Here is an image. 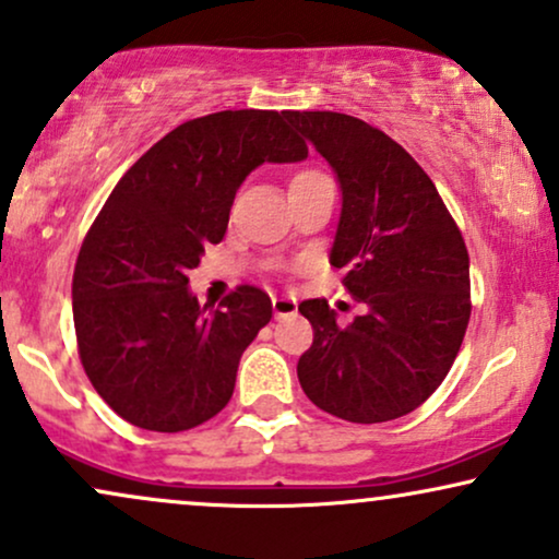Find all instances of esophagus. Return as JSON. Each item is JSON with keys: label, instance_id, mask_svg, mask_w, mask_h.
<instances>
[{"label": "esophagus", "instance_id": "obj_1", "mask_svg": "<svg viewBox=\"0 0 559 559\" xmlns=\"http://www.w3.org/2000/svg\"><path fill=\"white\" fill-rule=\"evenodd\" d=\"M297 299L294 297H275L273 299V312H275V320H284V318H292V314H297Z\"/></svg>", "mask_w": 559, "mask_h": 559}]
</instances>
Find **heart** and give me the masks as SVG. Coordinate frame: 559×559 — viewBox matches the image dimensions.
Wrapping results in <instances>:
<instances>
[{"mask_svg": "<svg viewBox=\"0 0 559 559\" xmlns=\"http://www.w3.org/2000/svg\"><path fill=\"white\" fill-rule=\"evenodd\" d=\"M301 177H307V174H301Z\"/></svg>", "mask_w": 559, "mask_h": 559, "instance_id": "b5f03b06", "label": "heart"}]
</instances>
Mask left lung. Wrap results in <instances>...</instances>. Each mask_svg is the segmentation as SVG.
Returning <instances> with one entry per match:
<instances>
[{"label": "left lung", "mask_w": 559, "mask_h": 559, "mask_svg": "<svg viewBox=\"0 0 559 559\" xmlns=\"http://www.w3.org/2000/svg\"><path fill=\"white\" fill-rule=\"evenodd\" d=\"M284 117L335 171L331 265L344 267L348 294L367 307L344 328L325 299L301 301L314 331L297 365L301 390L356 425L399 419L459 356L472 318L466 245L432 179L378 127L335 111Z\"/></svg>", "instance_id": "8db88e82"}]
</instances>
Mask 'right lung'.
Segmentation results:
<instances>
[{"label":"right lung","instance_id":"right-lung-1","mask_svg":"<svg viewBox=\"0 0 559 559\" xmlns=\"http://www.w3.org/2000/svg\"><path fill=\"white\" fill-rule=\"evenodd\" d=\"M305 158L284 114L218 111L160 138L114 187L80 247L72 318L87 380L130 425L185 432L231 399L271 297L239 286L200 307L187 271L224 239L241 181Z\"/></svg>","mask_w":559,"mask_h":559}]
</instances>
